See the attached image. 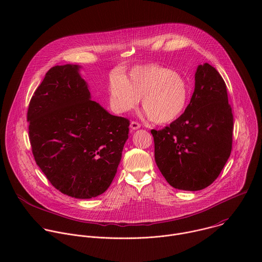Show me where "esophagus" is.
Listing matches in <instances>:
<instances>
[{
    "label": "esophagus",
    "mask_w": 262,
    "mask_h": 262,
    "mask_svg": "<svg viewBox=\"0 0 262 262\" xmlns=\"http://www.w3.org/2000/svg\"><path fill=\"white\" fill-rule=\"evenodd\" d=\"M129 126H130V130L133 132V130H136V129L140 128V127H141V124H140L139 122H137V121H134V120H133V121L130 122V125H129Z\"/></svg>",
    "instance_id": "esophagus-1"
}]
</instances>
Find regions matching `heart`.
I'll return each instance as SVG.
<instances>
[{"instance_id":"b5f03b06","label":"heart","mask_w":262,"mask_h":262,"mask_svg":"<svg viewBox=\"0 0 262 262\" xmlns=\"http://www.w3.org/2000/svg\"><path fill=\"white\" fill-rule=\"evenodd\" d=\"M110 105L115 113L134 110L140 98L148 116L156 123H170L182 115L190 96V86L176 71L159 64L133 67L127 76L111 74Z\"/></svg>"}]
</instances>
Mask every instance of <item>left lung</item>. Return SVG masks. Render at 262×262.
Segmentation results:
<instances>
[{
	"label": "left lung",
	"instance_id": "obj_1",
	"mask_svg": "<svg viewBox=\"0 0 262 262\" xmlns=\"http://www.w3.org/2000/svg\"><path fill=\"white\" fill-rule=\"evenodd\" d=\"M233 115L227 87L217 70L204 63L195 74V90L180 117L152 129L155 159L173 188L199 191L220 175L230 157Z\"/></svg>",
	"mask_w": 262,
	"mask_h": 262
}]
</instances>
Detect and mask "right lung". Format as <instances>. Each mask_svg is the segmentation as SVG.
Here are the masks:
<instances>
[{
  "instance_id": "right-lung-1",
  "label": "right lung",
  "mask_w": 262,
  "mask_h": 262,
  "mask_svg": "<svg viewBox=\"0 0 262 262\" xmlns=\"http://www.w3.org/2000/svg\"><path fill=\"white\" fill-rule=\"evenodd\" d=\"M78 70L70 64L52 67L30 100L27 119L35 162L52 185L89 199L113 181L129 120L91 100Z\"/></svg>"
}]
</instances>
